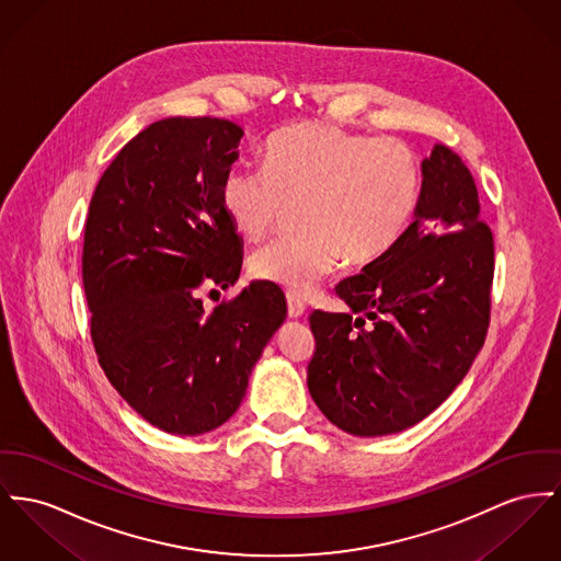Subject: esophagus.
Segmentation results:
<instances>
[{
  "label": "esophagus",
  "instance_id": "obj_1",
  "mask_svg": "<svg viewBox=\"0 0 561 561\" xmlns=\"http://www.w3.org/2000/svg\"><path fill=\"white\" fill-rule=\"evenodd\" d=\"M287 312H289L291 319H299V317L306 314V306H304V301L296 298V296H287Z\"/></svg>",
  "mask_w": 561,
  "mask_h": 561
}]
</instances>
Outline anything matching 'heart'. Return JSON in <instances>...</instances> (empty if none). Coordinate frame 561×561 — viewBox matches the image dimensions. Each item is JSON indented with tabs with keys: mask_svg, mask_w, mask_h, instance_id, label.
Instances as JSON below:
<instances>
[{
	"mask_svg": "<svg viewBox=\"0 0 561 561\" xmlns=\"http://www.w3.org/2000/svg\"><path fill=\"white\" fill-rule=\"evenodd\" d=\"M423 191L416 152L332 123H296L265 145V168L233 163L221 208L233 231L260 240L298 206V233L257 249L251 274L308 296L336 267H368L407 236Z\"/></svg>",
	"mask_w": 561,
	"mask_h": 561,
	"instance_id": "1",
	"label": "heart"
}]
</instances>
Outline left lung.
<instances>
[{
    "instance_id": "1",
    "label": "left lung",
    "mask_w": 561,
    "mask_h": 561,
    "mask_svg": "<svg viewBox=\"0 0 561 561\" xmlns=\"http://www.w3.org/2000/svg\"><path fill=\"white\" fill-rule=\"evenodd\" d=\"M421 202L380 262L340 280L351 312L310 314L308 391L346 434L387 436L436 411L485 344L493 233L457 152L423 159Z\"/></svg>"
}]
</instances>
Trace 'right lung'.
<instances>
[{
    "mask_svg": "<svg viewBox=\"0 0 561 561\" xmlns=\"http://www.w3.org/2000/svg\"><path fill=\"white\" fill-rule=\"evenodd\" d=\"M242 136L213 116L157 121L118 150L89 204L82 285L100 366L168 434L224 425L287 317L285 296L263 280L213 312L202 304L242 267V240L221 208Z\"/></svg>",
    "mask_w": 561,
    "mask_h": 561,
    "instance_id": "add662e5",
    "label": "right lung"
}]
</instances>
